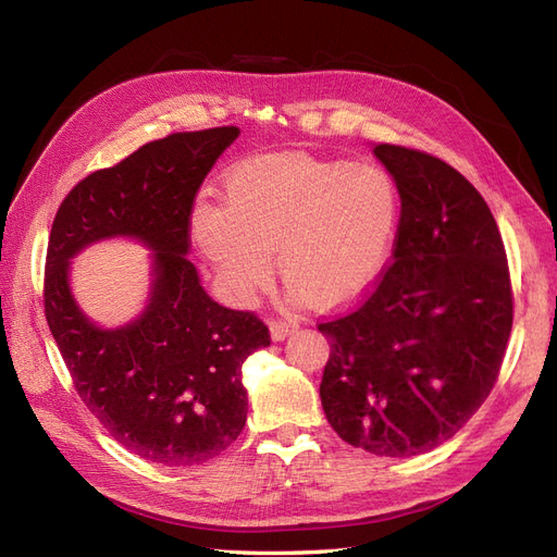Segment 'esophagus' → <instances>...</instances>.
Returning <instances> with one entry per match:
<instances>
[{
    "instance_id": "34e87169",
    "label": "esophagus",
    "mask_w": 557,
    "mask_h": 557,
    "mask_svg": "<svg viewBox=\"0 0 557 557\" xmlns=\"http://www.w3.org/2000/svg\"><path fill=\"white\" fill-rule=\"evenodd\" d=\"M297 330V325L293 323H283V320H274V323H269V334H272L274 342H283L288 339V336Z\"/></svg>"
}]
</instances>
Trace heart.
Instances as JSON below:
<instances>
[{
  "label": "heart",
  "instance_id": "b5f03b06",
  "mask_svg": "<svg viewBox=\"0 0 557 557\" xmlns=\"http://www.w3.org/2000/svg\"><path fill=\"white\" fill-rule=\"evenodd\" d=\"M401 201L376 164L301 153L234 164L223 205L199 199L190 237L234 305L272 281V260L295 301L339 309L367 293L391 260Z\"/></svg>",
  "mask_w": 557,
  "mask_h": 557
}]
</instances>
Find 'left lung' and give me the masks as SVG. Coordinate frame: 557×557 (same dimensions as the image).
Returning a JSON list of instances; mask_svg holds the SVG:
<instances>
[{"mask_svg": "<svg viewBox=\"0 0 557 557\" xmlns=\"http://www.w3.org/2000/svg\"><path fill=\"white\" fill-rule=\"evenodd\" d=\"M401 213L393 264L364 305L318 330L320 401L344 442L385 458L444 444L497 381L513 323L507 252L485 199L440 158L379 144Z\"/></svg>", "mask_w": 557, "mask_h": 557, "instance_id": "obj_1", "label": "left lung"}]
</instances>
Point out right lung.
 Masks as SVG:
<instances>
[{"mask_svg": "<svg viewBox=\"0 0 557 557\" xmlns=\"http://www.w3.org/2000/svg\"><path fill=\"white\" fill-rule=\"evenodd\" d=\"M239 127L178 132L83 178L60 205L48 239L44 307L76 391L113 440L162 467L221 455L246 425L242 364L269 346L250 311L209 297L190 248V211L201 181ZM107 238L151 252L143 313L102 329L71 293V260Z\"/></svg>", "mask_w": 557, "mask_h": 557, "instance_id": "1", "label": "right lung"}]
</instances>
